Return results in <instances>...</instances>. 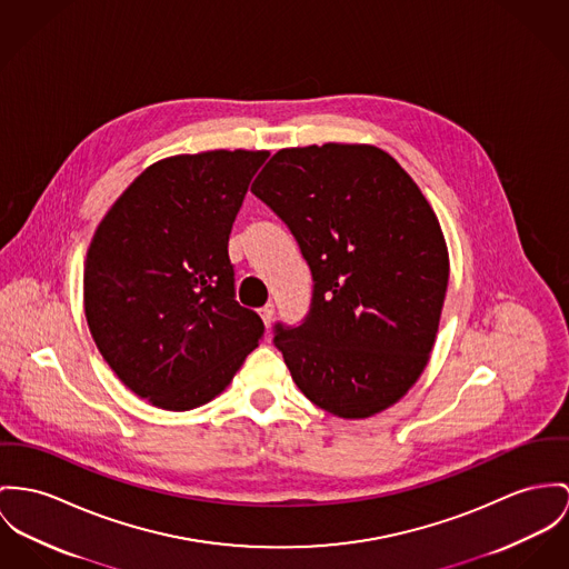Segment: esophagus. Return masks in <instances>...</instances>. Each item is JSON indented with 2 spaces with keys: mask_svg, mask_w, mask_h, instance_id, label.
Listing matches in <instances>:
<instances>
[{
  "mask_svg": "<svg viewBox=\"0 0 569 569\" xmlns=\"http://www.w3.org/2000/svg\"><path fill=\"white\" fill-rule=\"evenodd\" d=\"M260 316H262L263 325L266 327H270V322H272V316H274V306H263L262 309H260Z\"/></svg>",
  "mask_w": 569,
  "mask_h": 569,
  "instance_id": "obj_1",
  "label": "esophagus"
}]
</instances>
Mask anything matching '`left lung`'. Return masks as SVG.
I'll use <instances>...</instances> for the list:
<instances>
[{"label": "left lung", "mask_w": 569, "mask_h": 569, "mask_svg": "<svg viewBox=\"0 0 569 569\" xmlns=\"http://www.w3.org/2000/svg\"><path fill=\"white\" fill-rule=\"evenodd\" d=\"M251 192L288 224L313 290L274 347L299 390L340 418H370L422 375L438 336L448 249L416 181L372 144L277 151Z\"/></svg>", "instance_id": "8db88e82"}]
</instances>
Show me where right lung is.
Segmentation results:
<instances>
[{"instance_id":"obj_1","label":"right lung","mask_w":569,"mask_h":569,"mask_svg":"<svg viewBox=\"0 0 569 569\" xmlns=\"http://www.w3.org/2000/svg\"><path fill=\"white\" fill-rule=\"evenodd\" d=\"M268 151L151 164L99 222L84 263L88 329L131 392L188 411L219 396L262 340L236 301L227 244Z\"/></svg>"}]
</instances>
